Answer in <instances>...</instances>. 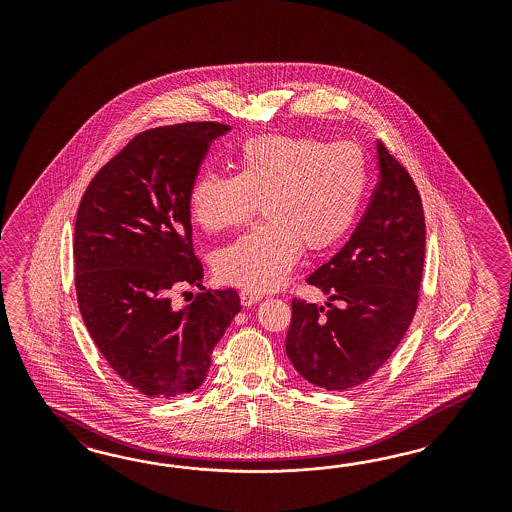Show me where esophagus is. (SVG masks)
<instances>
[{"label": "esophagus", "mask_w": 512, "mask_h": 512, "mask_svg": "<svg viewBox=\"0 0 512 512\" xmlns=\"http://www.w3.org/2000/svg\"><path fill=\"white\" fill-rule=\"evenodd\" d=\"M261 298H263V296L257 295V293H251V291H242V293H240V302H242L244 308H251V306L257 304Z\"/></svg>", "instance_id": "esophagus-1"}]
</instances>
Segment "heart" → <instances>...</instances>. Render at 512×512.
Instances as JSON below:
<instances>
[{
    "mask_svg": "<svg viewBox=\"0 0 512 512\" xmlns=\"http://www.w3.org/2000/svg\"><path fill=\"white\" fill-rule=\"evenodd\" d=\"M368 187V161L353 142L259 135L240 146L234 174L202 172L189 212L206 233L244 227L259 204L266 221L216 255L225 283L251 293L279 289L302 246L323 251L353 227Z\"/></svg>",
    "mask_w": 512,
    "mask_h": 512,
    "instance_id": "obj_1",
    "label": "heart"
}]
</instances>
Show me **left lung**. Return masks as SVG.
Instances as JSON below:
<instances>
[{
	"mask_svg": "<svg viewBox=\"0 0 512 512\" xmlns=\"http://www.w3.org/2000/svg\"><path fill=\"white\" fill-rule=\"evenodd\" d=\"M379 184L349 242L308 283L341 309L293 300L287 357L315 387L347 390L377 372L402 341L419 302L426 225L419 189L377 140Z\"/></svg>",
	"mask_w": 512,
	"mask_h": 512,
	"instance_id": "8db88e82",
	"label": "left lung"
}]
</instances>
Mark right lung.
<instances>
[{"mask_svg":"<svg viewBox=\"0 0 512 512\" xmlns=\"http://www.w3.org/2000/svg\"><path fill=\"white\" fill-rule=\"evenodd\" d=\"M217 122L148 129L93 176L75 223V287L84 325L110 368L140 394L176 398L206 379L212 351L242 310L234 289L174 308L178 285L201 287L189 187ZM204 289V287H202Z\"/></svg>","mask_w":512,"mask_h":512,"instance_id":"right-lung-1","label":"right lung"}]
</instances>
